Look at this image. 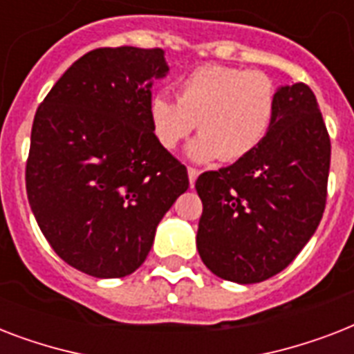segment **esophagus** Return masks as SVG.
Instances as JSON below:
<instances>
[{"mask_svg":"<svg viewBox=\"0 0 354 354\" xmlns=\"http://www.w3.org/2000/svg\"><path fill=\"white\" fill-rule=\"evenodd\" d=\"M200 172L196 171V169H193V167H189L187 169V176H189V185L191 187H194V183H196V178H198Z\"/></svg>","mask_w":354,"mask_h":354,"instance_id":"34e87169","label":"esophagus"}]
</instances>
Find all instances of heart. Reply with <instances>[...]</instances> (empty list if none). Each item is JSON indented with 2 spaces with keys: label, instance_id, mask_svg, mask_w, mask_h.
Returning a JSON list of instances; mask_svg holds the SVG:
<instances>
[{
  "label": "heart",
  "instance_id": "obj_1",
  "mask_svg": "<svg viewBox=\"0 0 354 354\" xmlns=\"http://www.w3.org/2000/svg\"><path fill=\"white\" fill-rule=\"evenodd\" d=\"M277 91L268 75L255 69L202 66L178 86V101L156 93L149 122L163 149H174L198 127L187 147L196 163L216 158L235 161L257 149L274 121Z\"/></svg>",
  "mask_w": 354,
  "mask_h": 354
}]
</instances>
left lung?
<instances>
[{
  "mask_svg": "<svg viewBox=\"0 0 354 354\" xmlns=\"http://www.w3.org/2000/svg\"><path fill=\"white\" fill-rule=\"evenodd\" d=\"M330 139L313 90L277 88L266 138L230 167L200 174L196 248L215 275L252 285L279 274L318 227L327 200Z\"/></svg>",
  "mask_w": 354,
  "mask_h": 354,
  "instance_id": "left-lung-1",
  "label": "left lung"
}]
</instances>
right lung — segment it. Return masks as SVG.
<instances>
[{"mask_svg":"<svg viewBox=\"0 0 354 354\" xmlns=\"http://www.w3.org/2000/svg\"><path fill=\"white\" fill-rule=\"evenodd\" d=\"M169 73L163 49L86 53L36 110L25 185L60 259L99 279L145 263L156 227L189 187L187 169L149 122L150 88Z\"/></svg>","mask_w":354,"mask_h":354,"instance_id":"obj_1","label":"right lung"}]
</instances>
